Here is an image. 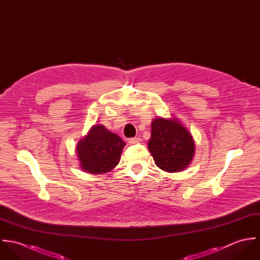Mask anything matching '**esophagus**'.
I'll use <instances>...</instances> for the list:
<instances>
[{"instance_id":"1","label":"esophagus","mask_w":260,"mask_h":260,"mask_svg":"<svg viewBox=\"0 0 260 260\" xmlns=\"http://www.w3.org/2000/svg\"><path fill=\"white\" fill-rule=\"evenodd\" d=\"M138 142H140V138H138V137H134V138L128 139V143L129 144H136Z\"/></svg>"}]
</instances>
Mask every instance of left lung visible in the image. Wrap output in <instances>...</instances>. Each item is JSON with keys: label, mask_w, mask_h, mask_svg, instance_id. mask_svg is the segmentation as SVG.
<instances>
[{"label": "left lung", "mask_w": 260, "mask_h": 260, "mask_svg": "<svg viewBox=\"0 0 260 260\" xmlns=\"http://www.w3.org/2000/svg\"><path fill=\"white\" fill-rule=\"evenodd\" d=\"M148 149L155 164L166 172H179L188 167L195 152L192 135L178 119L155 118L151 123Z\"/></svg>", "instance_id": "8db88e82"}]
</instances>
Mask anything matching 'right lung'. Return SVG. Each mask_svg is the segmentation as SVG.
Masks as SVG:
<instances>
[{"label": "right lung", "mask_w": 260, "mask_h": 260, "mask_svg": "<svg viewBox=\"0 0 260 260\" xmlns=\"http://www.w3.org/2000/svg\"><path fill=\"white\" fill-rule=\"evenodd\" d=\"M126 143L104 125H93L77 145L76 153L83 171L91 174L110 172L120 161Z\"/></svg>", "instance_id": "1"}]
</instances>
